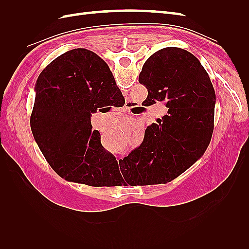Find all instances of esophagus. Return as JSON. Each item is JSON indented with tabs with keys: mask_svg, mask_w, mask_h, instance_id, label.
I'll return each mask as SVG.
<instances>
[{
	"mask_svg": "<svg viewBox=\"0 0 249 249\" xmlns=\"http://www.w3.org/2000/svg\"><path fill=\"white\" fill-rule=\"evenodd\" d=\"M118 160H119V159H118V158H117V161H118Z\"/></svg>",
	"mask_w": 249,
	"mask_h": 249,
	"instance_id": "1",
	"label": "esophagus"
}]
</instances>
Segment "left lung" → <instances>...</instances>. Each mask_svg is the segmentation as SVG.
<instances>
[{"mask_svg":"<svg viewBox=\"0 0 249 249\" xmlns=\"http://www.w3.org/2000/svg\"><path fill=\"white\" fill-rule=\"evenodd\" d=\"M139 83L149 105L164 102L167 114L146 127L144 139L120 162L123 175L140 186L166 184L206 152L214 130L216 95L199 60L179 48L156 52L143 64Z\"/></svg>","mask_w":249,"mask_h":249,"instance_id":"obj_1","label":"left lung"}]
</instances>
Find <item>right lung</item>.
<instances>
[{
    "mask_svg": "<svg viewBox=\"0 0 249 249\" xmlns=\"http://www.w3.org/2000/svg\"><path fill=\"white\" fill-rule=\"evenodd\" d=\"M35 91L30 123L50 166L69 182L116 185L118 163L91 125L97 108L123 96L107 63L86 49L69 51L41 71Z\"/></svg>",
    "mask_w": 249,
    "mask_h": 249,
    "instance_id": "add662e5",
    "label": "right lung"
}]
</instances>
